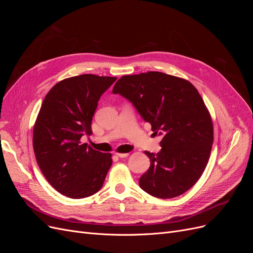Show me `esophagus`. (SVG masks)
Wrapping results in <instances>:
<instances>
[{
    "label": "esophagus",
    "instance_id": "34e87169",
    "mask_svg": "<svg viewBox=\"0 0 253 253\" xmlns=\"http://www.w3.org/2000/svg\"><path fill=\"white\" fill-rule=\"evenodd\" d=\"M116 155H117L119 158H125V157H127V156H128V153H116Z\"/></svg>",
    "mask_w": 253,
    "mask_h": 253
}]
</instances>
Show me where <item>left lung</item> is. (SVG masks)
I'll return each mask as SVG.
<instances>
[{
    "mask_svg": "<svg viewBox=\"0 0 253 253\" xmlns=\"http://www.w3.org/2000/svg\"><path fill=\"white\" fill-rule=\"evenodd\" d=\"M162 136L157 154L145 151L149 170L139 187L158 198L185 193L200 179L213 144V125L203 98L189 81L160 72L121 77L113 88Z\"/></svg>",
    "mask_w": 253,
    "mask_h": 253,
    "instance_id": "8db88e82",
    "label": "left lung"
}]
</instances>
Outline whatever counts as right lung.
Wrapping results in <instances>:
<instances>
[{
	"label": "right lung",
	"mask_w": 253,
	"mask_h": 253,
	"mask_svg": "<svg viewBox=\"0 0 253 253\" xmlns=\"http://www.w3.org/2000/svg\"><path fill=\"white\" fill-rule=\"evenodd\" d=\"M115 77L85 74L57 83L45 96L34 126V151L45 178L58 192L84 198L101 189L112 166L110 153L81 143L91 134L98 101Z\"/></svg>",
	"instance_id": "1"
}]
</instances>
